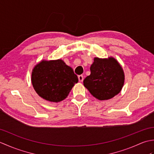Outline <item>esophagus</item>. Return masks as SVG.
<instances>
[{
  "label": "esophagus",
  "mask_w": 154,
  "mask_h": 154,
  "mask_svg": "<svg viewBox=\"0 0 154 154\" xmlns=\"http://www.w3.org/2000/svg\"><path fill=\"white\" fill-rule=\"evenodd\" d=\"M78 79H79V82H83L84 78L83 75H79V76H78Z\"/></svg>",
  "instance_id": "34e87169"
}]
</instances>
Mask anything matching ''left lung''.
<instances>
[{
    "label": "left lung",
    "mask_w": 154,
    "mask_h": 154,
    "mask_svg": "<svg viewBox=\"0 0 154 154\" xmlns=\"http://www.w3.org/2000/svg\"><path fill=\"white\" fill-rule=\"evenodd\" d=\"M91 75L83 81L84 86L97 99L109 100L119 94L123 87L122 67L113 57H95L90 67Z\"/></svg>",
    "instance_id": "obj_1"
}]
</instances>
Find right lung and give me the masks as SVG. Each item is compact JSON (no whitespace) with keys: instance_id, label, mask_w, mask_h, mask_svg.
<instances>
[{"instance_id":"add662e5","label":"right lung","mask_w":154,"mask_h":154,"mask_svg":"<svg viewBox=\"0 0 154 154\" xmlns=\"http://www.w3.org/2000/svg\"><path fill=\"white\" fill-rule=\"evenodd\" d=\"M77 82L78 77L73 69L61 60L42 61L35 65L32 73L35 92L50 102L64 100Z\"/></svg>"}]
</instances>
